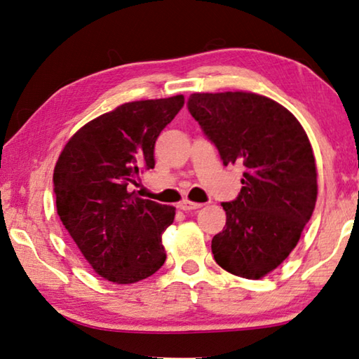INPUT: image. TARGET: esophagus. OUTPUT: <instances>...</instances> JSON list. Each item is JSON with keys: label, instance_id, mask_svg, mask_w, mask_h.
Segmentation results:
<instances>
[{"label": "esophagus", "instance_id": "1", "mask_svg": "<svg viewBox=\"0 0 359 359\" xmlns=\"http://www.w3.org/2000/svg\"><path fill=\"white\" fill-rule=\"evenodd\" d=\"M202 204H198V202H191V201H182L179 204V208L180 210L184 212H190V210H198V208H201Z\"/></svg>", "mask_w": 359, "mask_h": 359}]
</instances>
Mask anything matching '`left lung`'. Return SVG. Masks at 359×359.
Segmentation results:
<instances>
[{
  "label": "left lung",
  "mask_w": 359,
  "mask_h": 359,
  "mask_svg": "<svg viewBox=\"0 0 359 359\" xmlns=\"http://www.w3.org/2000/svg\"><path fill=\"white\" fill-rule=\"evenodd\" d=\"M188 111L217 146L223 165L245 166L242 190L212 240L217 264L246 279L275 270L297 246L317 201L308 135L289 109L252 93L191 94Z\"/></svg>",
  "instance_id": "8db88e82"
}]
</instances>
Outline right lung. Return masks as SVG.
I'll list each match as a JSON object with an SVG mask.
<instances>
[{"label":"right lung","mask_w":359,"mask_h":359,"mask_svg":"<svg viewBox=\"0 0 359 359\" xmlns=\"http://www.w3.org/2000/svg\"><path fill=\"white\" fill-rule=\"evenodd\" d=\"M184 95L130 102L72 136L55 166L57 215L97 275L116 284L152 276L166 260L161 233L175 208L132 190L154 169L155 141L184 107Z\"/></svg>","instance_id":"obj_1"}]
</instances>
